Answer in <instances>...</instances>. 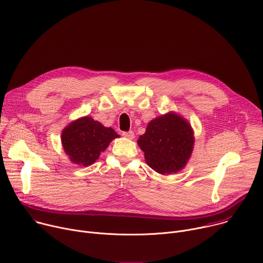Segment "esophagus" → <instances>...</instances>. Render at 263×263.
<instances>
[{"instance_id":"34e87169","label":"esophagus","mask_w":263,"mask_h":263,"mask_svg":"<svg viewBox=\"0 0 263 263\" xmlns=\"http://www.w3.org/2000/svg\"><path fill=\"white\" fill-rule=\"evenodd\" d=\"M123 136L127 137L129 139H133L134 138V132L133 131H128V132H123Z\"/></svg>"}]
</instances>
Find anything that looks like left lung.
<instances>
[{
  "label": "left lung",
  "instance_id": "1",
  "mask_svg": "<svg viewBox=\"0 0 263 263\" xmlns=\"http://www.w3.org/2000/svg\"><path fill=\"white\" fill-rule=\"evenodd\" d=\"M137 144L148 165L165 175L182 170L194 146V132L185 119L174 112L156 117L148 124Z\"/></svg>",
  "mask_w": 263,
  "mask_h": 263
}]
</instances>
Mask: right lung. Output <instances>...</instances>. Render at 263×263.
<instances>
[{"mask_svg":"<svg viewBox=\"0 0 263 263\" xmlns=\"http://www.w3.org/2000/svg\"><path fill=\"white\" fill-rule=\"evenodd\" d=\"M119 135L104 127L90 116L81 117L70 123L62 132V145L70 160L79 165L88 166L95 162L112 139Z\"/></svg>","mask_w":263,"mask_h":263,"instance_id":"1","label":"right lung"}]
</instances>
